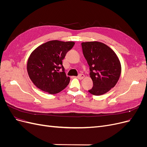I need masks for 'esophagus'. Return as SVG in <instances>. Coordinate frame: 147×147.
I'll return each mask as SVG.
<instances>
[{
    "label": "esophagus",
    "mask_w": 147,
    "mask_h": 147,
    "mask_svg": "<svg viewBox=\"0 0 147 147\" xmlns=\"http://www.w3.org/2000/svg\"><path fill=\"white\" fill-rule=\"evenodd\" d=\"M84 77V74H79V75H78V76L77 77V78H78V79H80V80H82V79H83Z\"/></svg>",
    "instance_id": "obj_1"
}]
</instances>
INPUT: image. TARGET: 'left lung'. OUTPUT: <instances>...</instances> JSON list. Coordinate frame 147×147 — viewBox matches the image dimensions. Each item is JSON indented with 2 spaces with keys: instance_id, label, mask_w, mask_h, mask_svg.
I'll use <instances>...</instances> for the list:
<instances>
[{
  "instance_id": "obj_1",
  "label": "left lung",
  "mask_w": 147,
  "mask_h": 147,
  "mask_svg": "<svg viewBox=\"0 0 147 147\" xmlns=\"http://www.w3.org/2000/svg\"><path fill=\"white\" fill-rule=\"evenodd\" d=\"M82 47L93 82V87L88 91L95 96L104 94L118 81L121 72L120 61L112 49L102 42H82Z\"/></svg>"
}]
</instances>
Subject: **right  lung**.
<instances>
[{"mask_svg": "<svg viewBox=\"0 0 147 147\" xmlns=\"http://www.w3.org/2000/svg\"><path fill=\"white\" fill-rule=\"evenodd\" d=\"M74 45V42L56 40L42 44L32 52L27 71L31 81L40 90L55 94L68 85L70 77L66 76L62 61ZM61 68L63 72L59 73Z\"/></svg>", "mask_w": 147, "mask_h": 147, "instance_id": "1", "label": "right lung"}]
</instances>
